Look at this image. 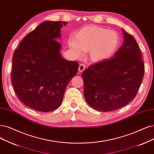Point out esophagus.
I'll return each mask as SVG.
<instances>
[{
	"label": "esophagus",
	"mask_w": 154,
	"mask_h": 154,
	"mask_svg": "<svg viewBox=\"0 0 154 154\" xmlns=\"http://www.w3.org/2000/svg\"><path fill=\"white\" fill-rule=\"evenodd\" d=\"M85 67L86 66H85V65L84 64H80L79 66V71L81 72H82L85 70Z\"/></svg>",
	"instance_id": "1"
}]
</instances>
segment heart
Segmentation results:
<instances>
[{"label": "heart", "mask_w": 154, "mask_h": 154, "mask_svg": "<svg viewBox=\"0 0 154 154\" xmlns=\"http://www.w3.org/2000/svg\"><path fill=\"white\" fill-rule=\"evenodd\" d=\"M121 38L116 31L96 25H88L74 34V38L68 41V46L77 57L82 51H88L89 60L101 63L111 58L119 49Z\"/></svg>", "instance_id": "1"}]
</instances>
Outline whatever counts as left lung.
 Listing matches in <instances>:
<instances>
[{"label":"left lung","mask_w":154,"mask_h":154,"mask_svg":"<svg viewBox=\"0 0 154 154\" xmlns=\"http://www.w3.org/2000/svg\"><path fill=\"white\" fill-rule=\"evenodd\" d=\"M122 30L124 43L112 58L91 65L82 74L85 99L98 111L115 110L128 104L143 77L144 63L138 43Z\"/></svg>","instance_id":"1"}]
</instances>
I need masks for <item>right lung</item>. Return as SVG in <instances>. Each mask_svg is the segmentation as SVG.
Returning <instances> with one entry per match:
<instances>
[{
  "instance_id": "add662e5",
  "label": "right lung",
  "mask_w": 154,
  "mask_h": 154,
  "mask_svg": "<svg viewBox=\"0 0 154 154\" xmlns=\"http://www.w3.org/2000/svg\"><path fill=\"white\" fill-rule=\"evenodd\" d=\"M66 21L42 23L23 38L13 54L11 80L16 94L26 106L53 111L62 103L65 89L76 75L79 64L60 53L61 29Z\"/></svg>"
}]
</instances>
